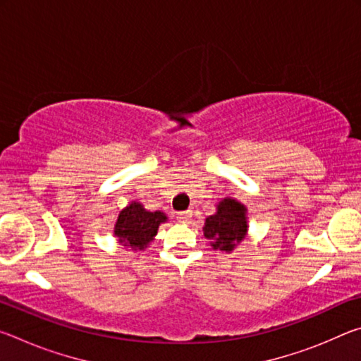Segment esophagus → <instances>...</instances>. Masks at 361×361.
I'll use <instances>...</instances> for the list:
<instances>
[{
    "instance_id": "esophagus-1",
    "label": "esophagus",
    "mask_w": 361,
    "mask_h": 361,
    "mask_svg": "<svg viewBox=\"0 0 361 361\" xmlns=\"http://www.w3.org/2000/svg\"><path fill=\"white\" fill-rule=\"evenodd\" d=\"M191 216H192V213H191V210H186V212H180L178 215H176V218H178V221L180 223H188L189 219H191Z\"/></svg>"
}]
</instances>
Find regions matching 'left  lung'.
Listing matches in <instances>:
<instances>
[{"label": "left lung", "instance_id": "left-lung-1", "mask_svg": "<svg viewBox=\"0 0 361 361\" xmlns=\"http://www.w3.org/2000/svg\"><path fill=\"white\" fill-rule=\"evenodd\" d=\"M247 209L239 200L226 197L216 207V213L205 219L204 235L210 245L221 252H232L247 235Z\"/></svg>", "mask_w": 361, "mask_h": 361}]
</instances>
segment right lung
<instances>
[{
  "instance_id": "add662e5",
  "label": "right lung",
  "mask_w": 361,
  "mask_h": 361,
  "mask_svg": "<svg viewBox=\"0 0 361 361\" xmlns=\"http://www.w3.org/2000/svg\"><path fill=\"white\" fill-rule=\"evenodd\" d=\"M166 221V213L148 212L140 202H132L119 213L114 224V235L124 247L145 250L157 234L159 224Z\"/></svg>"
}]
</instances>
